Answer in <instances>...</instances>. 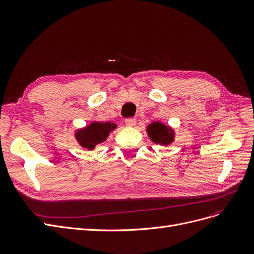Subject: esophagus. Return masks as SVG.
Returning <instances> with one entry per match:
<instances>
[{
    "label": "esophagus",
    "mask_w": 254,
    "mask_h": 254,
    "mask_svg": "<svg viewBox=\"0 0 254 254\" xmlns=\"http://www.w3.org/2000/svg\"><path fill=\"white\" fill-rule=\"evenodd\" d=\"M135 123H136V120L134 118H129V119L125 120V124L128 127H133L135 125Z\"/></svg>",
    "instance_id": "esophagus-1"
}]
</instances>
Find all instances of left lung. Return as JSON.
Here are the masks:
<instances>
[{
    "mask_svg": "<svg viewBox=\"0 0 254 254\" xmlns=\"http://www.w3.org/2000/svg\"><path fill=\"white\" fill-rule=\"evenodd\" d=\"M149 139L156 144L170 145L175 140V131L170 126L161 122H153L146 128Z\"/></svg>",
    "mask_w": 254,
    "mask_h": 254,
    "instance_id": "obj_1",
    "label": "left lung"
}]
</instances>
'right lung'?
Returning <instances> with one entry per match:
<instances>
[{
	"label": "right lung",
	"instance_id": "obj_1",
	"mask_svg": "<svg viewBox=\"0 0 254 254\" xmlns=\"http://www.w3.org/2000/svg\"><path fill=\"white\" fill-rule=\"evenodd\" d=\"M117 128L111 122H92L88 126L75 131V139L83 148L93 150L98 144L107 140L110 132Z\"/></svg>",
	"mask_w": 254,
	"mask_h": 254
}]
</instances>
